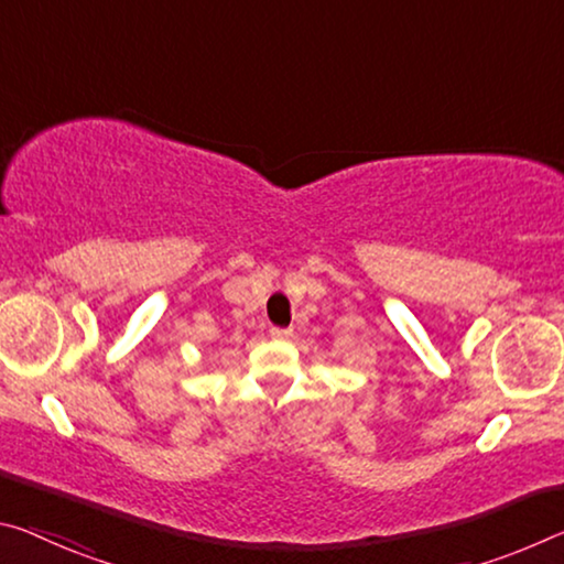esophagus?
<instances>
[{"mask_svg":"<svg viewBox=\"0 0 564 564\" xmlns=\"http://www.w3.org/2000/svg\"><path fill=\"white\" fill-rule=\"evenodd\" d=\"M268 334H271V338H275V341H289V338L293 336V330H291V328L271 326V330H268Z\"/></svg>","mask_w":564,"mask_h":564,"instance_id":"obj_1","label":"esophagus"}]
</instances>
